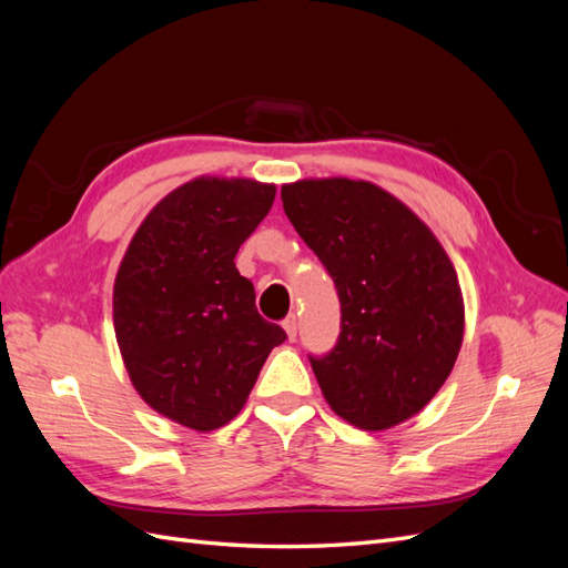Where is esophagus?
Masks as SVG:
<instances>
[{
    "mask_svg": "<svg viewBox=\"0 0 568 568\" xmlns=\"http://www.w3.org/2000/svg\"><path fill=\"white\" fill-rule=\"evenodd\" d=\"M282 326H284V332H286L288 341H296V334H298V317H296V315H288V317L282 322Z\"/></svg>",
    "mask_w": 568,
    "mask_h": 568,
    "instance_id": "obj_1",
    "label": "esophagus"
}]
</instances>
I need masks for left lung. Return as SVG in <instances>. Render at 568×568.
<instances>
[{
  "instance_id": "left-lung-1",
  "label": "left lung",
  "mask_w": 568,
  "mask_h": 568,
  "mask_svg": "<svg viewBox=\"0 0 568 568\" xmlns=\"http://www.w3.org/2000/svg\"><path fill=\"white\" fill-rule=\"evenodd\" d=\"M284 213L336 284L341 334L311 365L341 419L384 432L448 379L464 301L448 253L403 201L365 180L282 186Z\"/></svg>"
}]
</instances>
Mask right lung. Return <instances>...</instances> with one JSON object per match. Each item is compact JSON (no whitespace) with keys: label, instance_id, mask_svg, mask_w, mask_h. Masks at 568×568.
<instances>
[{"label":"right lung","instance_id":"1","mask_svg":"<svg viewBox=\"0 0 568 568\" xmlns=\"http://www.w3.org/2000/svg\"><path fill=\"white\" fill-rule=\"evenodd\" d=\"M277 186L196 178L153 205L113 286V326L130 382L159 415L194 432L232 422L280 324L255 311L234 255L270 213Z\"/></svg>","mask_w":568,"mask_h":568}]
</instances>
